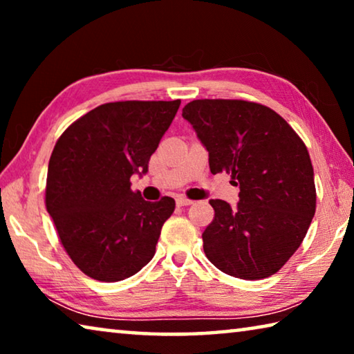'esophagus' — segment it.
Instances as JSON below:
<instances>
[{"mask_svg": "<svg viewBox=\"0 0 354 354\" xmlns=\"http://www.w3.org/2000/svg\"><path fill=\"white\" fill-rule=\"evenodd\" d=\"M192 200H189V198H185V196H178L176 198V205L178 206H190L192 205Z\"/></svg>", "mask_w": 354, "mask_h": 354, "instance_id": "34e87169", "label": "esophagus"}]
</instances>
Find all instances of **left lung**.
<instances>
[{"instance_id":"left-lung-1","label":"left lung","mask_w":354,"mask_h":354,"mask_svg":"<svg viewBox=\"0 0 354 354\" xmlns=\"http://www.w3.org/2000/svg\"><path fill=\"white\" fill-rule=\"evenodd\" d=\"M183 117L209 153L212 175L231 173L239 203L211 200L203 232L207 259L226 274L262 279L301 245L315 214L308 148L270 107L242 100H194Z\"/></svg>"}]
</instances>
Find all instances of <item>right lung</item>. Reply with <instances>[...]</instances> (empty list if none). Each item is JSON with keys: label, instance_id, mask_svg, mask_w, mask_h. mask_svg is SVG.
Returning <instances> with one entry per match:
<instances>
[{"label": "right lung", "instance_id": "1", "mask_svg": "<svg viewBox=\"0 0 354 354\" xmlns=\"http://www.w3.org/2000/svg\"><path fill=\"white\" fill-rule=\"evenodd\" d=\"M181 101H117L87 112L53 149L46 211L67 254L103 283L133 277L153 259L175 200L145 201L131 176L148 162Z\"/></svg>", "mask_w": 354, "mask_h": 354}]
</instances>
